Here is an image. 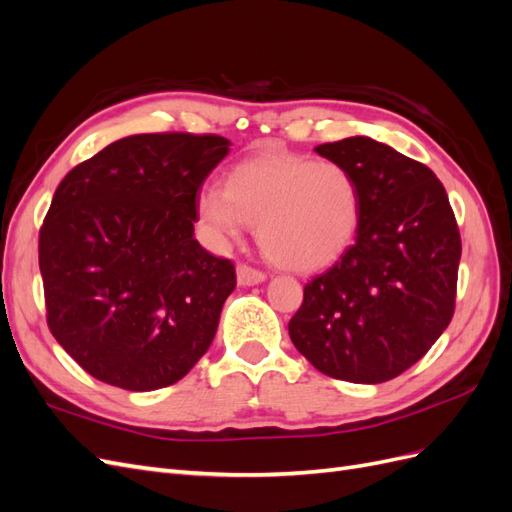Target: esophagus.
Returning a JSON list of instances; mask_svg holds the SVG:
<instances>
[{
	"label": "esophagus",
	"instance_id": "esophagus-1",
	"mask_svg": "<svg viewBox=\"0 0 512 512\" xmlns=\"http://www.w3.org/2000/svg\"><path fill=\"white\" fill-rule=\"evenodd\" d=\"M265 273H262L260 269H254L250 265H245V262H241V265L237 267V282L241 286H254V284H260L265 282Z\"/></svg>",
	"mask_w": 512,
	"mask_h": 512
}]
</instances>
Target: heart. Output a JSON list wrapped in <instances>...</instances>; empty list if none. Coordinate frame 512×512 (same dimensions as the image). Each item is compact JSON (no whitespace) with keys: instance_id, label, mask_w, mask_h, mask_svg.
<instances>
[{"instance_id":"1","label":"heart","mask_w":512,"mask_h":512,"mask_svg":"<svg viewBox=\"0 0 512 512\" xmlns=\"http://www.w3.org/2000/svg\"><path fill=\"white\" fill-rule=\"evenodd\" d=\"M196 211L218 243L258 224V241L275 265L307 273L329 267L352 245L361 190L339 162L260 153L230 170L226 188L205 183Z\"/></svg>"}]
</instances>
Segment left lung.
Masks as SVG:
<instances>
[{"label": "left lung", "instance_id": "1", "mask_svg": "<svg viewBox=\"0 0 512 512\" xmlns=\"http://www.w3.org/2000/svg\"><path fill=\"white\" fill-rule=\"evenodd\" d=\"M361 190L356 241L303 288L288 322L294 348L322 374L378 384L404 374L455 314L461 237L440 179L367 136L314 149Z\"/></svg>", "mask_w": 512, "mask_h": 512}]
</instances>
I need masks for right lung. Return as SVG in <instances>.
Returning <instances> with one entry per match:
<instances>
[{
	"instance_id": "add662e5",
	"label": "right lung",
	"mask_w": 512,
	"mask_h": 512,
	"mask_svg": "<svg viewBox=\"0 0 512 512\" xmlns=\"http://www.w3.org/2000/svg\"><path fill=\"white\" fill-rule=\"evenodd\" d=\"M218 134H134L74 166L40 228L46 322L89 376L126 391L175 384L198 363L237 286L194 239Z\"/></svg>"
}]
</instances>
